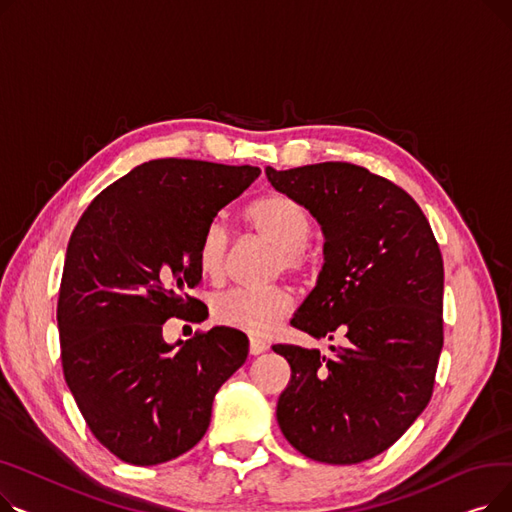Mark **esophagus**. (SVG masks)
<instances>
[{"label": "esophagus", "mask_w": 512, "mask_h": 512, "mask_svg": "<svg viewBox=\"0 0 512 512\" xmlns=\"http://www.w3.org/2000/svg\"><path fill=\"white\" fill-rule=\"evenodd\" d=\"M267 351V342L265 340H261V338H251L249 340V353L251 355H261V353H265Z\"/></svg>", "instance_id": "obj_1"}]
</instances>
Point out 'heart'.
<instances>
[{
  "label": "heart",
  "instance_id": "obj_1",
  "mask_svg": "<svg viewBox=\"0 0 512 512\" xmlns=\"http://www.w3.org/2000/svg\"><path fill=\"white\" fill-rule=\"evenodd\" d=\"M247 224L263 240L278 249L276 270L292 276H303L311 270V255L307 242L313 232L309 213L290 197L267 195L247 207ZM230 253V230L222 220H213L201 234L197 261L201 272L220 282L226 276ZM294 301L286 288H232L215 294L211 301V315L224 326L247 332L251 336H265L274 332L292 311Z\"/></svg>",
  "mask_w": 512,
  "mask_h": 512
}]
</instances>
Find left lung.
Masks as SVG:
<instances>
[{"label":"left lung","mask_w":512,"mask_h":512,"mask_svg":"<svg viewBox=\"0 0 512 512\" xmlns=\"http://www.w3.org/2000/svg\"><path fill=\"white\" fill-rule=\"evenodd\" d=\"M326 236L317 286L290 326L346 338L334 359L276 344L290 369L278 400L284 438L307 459L355 465L388 450L423 413L444 344V261L415 199L346 161L265 170Z\"/></svg>","instance_id":"1"}]
</instances>
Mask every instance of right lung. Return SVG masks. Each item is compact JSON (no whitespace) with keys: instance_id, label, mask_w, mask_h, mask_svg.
<instances>
[{"instance_id":"right-lung-1","label":"right lung","mask_w":512,"mask_h":512,"mask_svg":"<svg viewBox=\"0 0 512 512\" xmlns=\"http://www.w3.org/2000/svg\"><path fill=\"white\" fill-rule=\"evenodd\" d=\"M253 166L153 159L101 191L70 236L58 299L66 384L93 436L149 467L191 450L213 396L245 365L247 336L226 326L168 344L170 317L207 307L197 249L218 211L259 176Z\"/></svg>"}]
</instances>
